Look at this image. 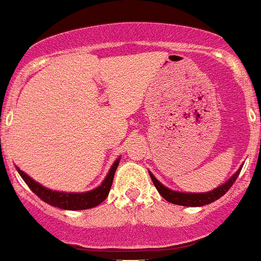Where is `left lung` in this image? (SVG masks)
Returning a JSON list of instances; mask_svg holds the SVG:
<instances>
[{
    "label": "left lung",
    "instance_id": "1",
    "mask_svg": "<svg viewBox=\"0 0 261 261\" xmlns=\"http://www.w3.org/2000/svg\"><path fill=\"white\" fill-rule=\"evenodd\" d=\"M242 168H239L236 174H233L228 180L225 181L224 185L219 186L218 188L215 190H212L210 192H200V194H188V192H178V191H172L170 188L164 187L162 185L161 181L158 180L155 178L154 175L150 172V176H151V180L154 183V186L156 187L158 192L163 196L164 199L172 204H179V205H186V207H200V205H205V204H210L212 201L218 200L225 194V192L228 191L229 188L232 187L233 185V181L238 179L239 176V172H240Z\"/></svg>",
    "mask_w": 261,
    "mask_h": 261
}]
</instances>
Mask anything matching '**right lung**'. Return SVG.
I'll return each mask as SVG.
<instances>
[{
  "label": "right lung",
  "instance_id": "add662e5",
  "mask_svg": "<svg viewBox=\"0 0 261 261\" xmlns=\"http://www.w3.org/2000/svg\"><path fill=\"white\" fill-rule=\"evenodd\" d=\"M119 159L120 158H118L117 161L114 162V164L110 168V171H109V174H107V176L105 178V180L102 181V185H100L99 187L94 188L91 191L81 192V194L51 191L49 188L43 187V186H41L39 183H37L36 180H33L29 175H26L25 172H23L22 170H19L18 167H17V171L21 175V178L23 179V181H25L26 185L29 186L30 190H32L39 199H42L45 203L53 205V207H58V208L76 211V210L93 208L95 205L100 204V203L107 198V195L110 192L111 185H113L114 174H115V170H117L118 164H119Z\"/></svg>",
  "mask_w": 261,
  "mask_h": 261
}]
</instances>
